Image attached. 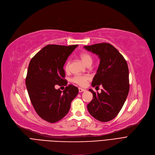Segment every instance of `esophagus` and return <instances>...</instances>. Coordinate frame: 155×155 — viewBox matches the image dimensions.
I'll list each match as a JSON object with an SVG mask.
<instances>
[{
	"label": "esophagus",
	"instance_id": "1",
	"mask_svg": "<svg viewBox=\"0 0 155 155\" xmlns=\"http://www.w3.org/2000/svg\"><path fill=\"white\" fill-rule=\"evenodd\" d=\"M85 91H86L85 89H84V88H78V92H79L80 93L85 92Z\"/></svg>",
	"mask_w": 155,
	"mask_h": 155
}]
</instances>
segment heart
Masks as SVG:
<instances>
[{
	"label": "heart",
	"mask_w": 155,
	"mask_h": 155,
	"mask_svg": "<svg viewBox=\"0 0 155 155\" xmlns=\"http://www.w3.org/2000/svg\"><path fill=\"white\" fill-rule=\"evenodd\" d=\"M80 59L82 60V61H83V63L86 64L87 66H90V65L92 63V56L88 53H81L80 55ZM64 70L67 72H68L70 70V61H68L65 64L64 66ZM90 77L88 75H77L75 76L73 78H72L71 81L80 86L84 87L85 86L88 81L90 80Z\"/></svg>",
	"instance_id": "b5f03b06"
}]
</instances>
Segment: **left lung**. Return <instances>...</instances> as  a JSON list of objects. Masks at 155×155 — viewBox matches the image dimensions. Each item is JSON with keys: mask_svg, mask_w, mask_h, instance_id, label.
I'll return each instance as SVG.
<instances>
[{"mask_svg": "<svg viewBox=\"0 0 155 155\" xmlns=\"http://www.w3.org/2000/svg\"><path fill=\"white\" fill-rule=\"evenodd\" d=\"M87 51L99 56L100 64L92 85L103 89L101 93L89 91L93 99L87 109L95 119L107 122L115 118L123 107L129 91V69L123 57L112 45L107 43L85 46Z\"/></svg>", "mask_w": 155, "mask_h": 155, "instance_id": "left-lung-1", "label": "left lung"}]
</instances>
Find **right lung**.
I'll list each match as a JSON object with an SVG mask.
<instances>
[{
	"label": "right lung",
	"instance_id": "1",
	"mask_svg": "<svg viewBox=\"0 0 155 155\" xmlns=\"http://www.w3.org/2000/svg\"><path fill=\"white\" fill-rule=\"evenodd\" d=\"M78 45H49L32 58L29 64L26 85L31 102L38 116L54 123L66 116L78 89L68 85L62 92L56 85H67L63 66Z\"/></svg>",
	"mask_w": 155,
	"mask_h": 155
}]
</instances>
